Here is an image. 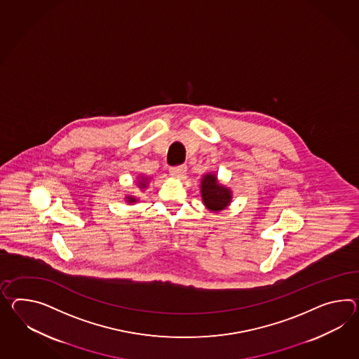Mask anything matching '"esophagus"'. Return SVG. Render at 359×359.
<instances>
[{"instance_id":"34e87169","label":"esophagus","mask_w":359,"mask_h":359,"mask_svg":"<svg viewBox=\"0 0 359 359\" xmlns=\"http://www.w3.org/2000/svg\"><path fill=\"white\" fill-rule=\"evenodd\" d=\"M187 171V166L185 165H180V166L170 167V174L175 177H182Z\"/></svg>"}]
</instances>
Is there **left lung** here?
Listing matches in <instances>:
<instances>
[{"label": "left lung", "instance_id": "obj_1", "mask_svg": "<svg viewBox=\"0 0 359 359\" xmlns=\"http://www.w3.org/2000/svg\"><path fill=\"white\" fill-rule=\"evenodd\" d=\"M201 188L203 203L210 210H223L231 202L229 189L219 185L218 182H217V176L214 174H208V175L203 176Z\"/></svg>", "mask_w": 359, "mask_h": 359}]
</instances>
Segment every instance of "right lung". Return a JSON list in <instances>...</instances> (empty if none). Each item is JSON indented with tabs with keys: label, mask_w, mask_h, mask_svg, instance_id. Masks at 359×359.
<instances>
[{
	"label": "right lung",
	"mask_w": 359,
	"mask_h": 359,
	"mask_svg": "<svg viewBox=\"0 0 359 359\" xmlns=\"http://www.w3.org/2000/svg\"><path fill=\"white\" fill-rule=\"evenodd\" d=\"M145 177H142V180L140 182V187H145V184H147V180H144ZM136 200L133 198V197H128V202H135Z\"/></svg>",
	"instance_id": "1"
}]
</instances>
